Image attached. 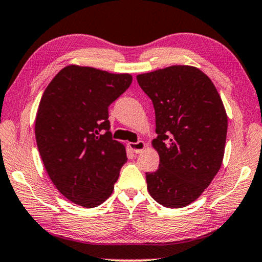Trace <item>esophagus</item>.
<instances>
[{
	"label": "esophagus",
	"mask_w": 262,
	"mask_h": 262,
	"mask_svg": "<svg viewBox=\"0 0 262 262\" xmlns=\"http://www.w3.org/2000/svg\"><path fill=\"white\" fill-rule=\"evenodd\" d=\"M128 146L135 154H140L146 147V144L143 140H139L137 143H128Z\"/></svg>",
	"instance_id": "obj_1"
}]
</instances>
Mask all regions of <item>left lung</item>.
Here are the masks:
<instances>
[{
  "label": "left lung",
  "instance_id": "1",
  "mask_svg": "<svg viewBox=\"0 0 262 262\" xmlns=\"http://www.w3.org/2000/svg\"><path fill=\"white\" fill-rule=\"evenodd\" d=\"M155 107L159 168L146 172L152 199L166 208H183L209 187L221 168L228 118L207 74L177 65L137 75Z\"/></svg>",
  "mask_w": 262,
  "mask_h": 262
}]
</instances>
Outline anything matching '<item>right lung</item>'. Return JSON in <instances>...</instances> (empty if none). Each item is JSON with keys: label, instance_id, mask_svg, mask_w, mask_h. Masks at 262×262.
Listing matches in <instances>:
<instances>
[{"label": "right lung", "instance_id": "right-lung-1", "mask_svg": "<svg viewBox=\"0 0 262 262\" xmlns=\"http://www.w3.org/2000/svg\"><path fill=\"white\" fill-rule=\"evenodd\" d=\"M131 82L128 73L70 65L45 90L35 118L37 149L53 184L71 202L94 208L111 196L127 157L112 139L108 106Z\"/></svg>", "mask_w": 262, "mask_h": 262}]
</instances>
